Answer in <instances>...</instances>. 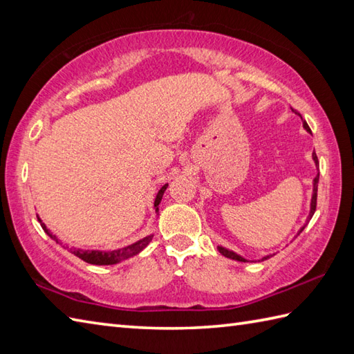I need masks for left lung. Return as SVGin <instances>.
<instances>
[{"label":"left lung","mask_w":354,"mask_h":354,"mask_svg":"<svg viewBox=\"0 0 354 354\" xmlns=\"http://www.w3.org/2000/svg\"><path fill=\"white\" fill-rule=\"evenodd\" d=\"M293 111V109H292ZM299 117H301V114H298ZM301 120H303V117H301ZM303 126H304V129L307 131V132H310V127H309V124H307L306 122H303ZM312 158H313V161H315V164H317V167L319 165V162H318V156H317V153H312ZM318 181H319V171H318V175L315 176V179H313V194H312V201H310V213H309V217H307V222H309L310 219H312V216H313V213H315V209H317V192H318ZM306 227V225H304ZM304 227H301V230L298 231V234L297 236H299V232H301L303 230H304ZM217 250H219V252L222 254V255H225V257H228V259H232V260H237V261H248L246 259H243L242 255H239V254H236V252H232V251H230V250H227V248H222V246H217ZM269 257H272V255H265V257H263L261 260H268Z\"/></svg>","instance_id":"left-lung-1"}]
</instances>
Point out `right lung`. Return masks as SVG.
Masks as SVG:
<instances>
[{"mask_svg":"<svg viewBox=\"0 0 354 354\" xmlns=\"http://www.w3.org/2000/svg\"><path fill=\"white\" fill-rule=\"evenodd\" d=\"M167 185L169 184L162 185L161 190L158 192V194H156L155 204H153L156 213H158V205H160V202L162 199V194H164L165 189H167ZM37 221L41 222L42 230L47 232V234L53 240H56V242L59 243V239L56 236L51 234L50 230L45 227V223H42V221L39 219V216H37ZM152 237H153V234H150V236H147L145 239L138 240V242H135V243L126 246V248H120V250H115V251H84V250H76V248H71L70 251L74 255H76V257L82 259V260L86 261V263H91V265H100V266L102 265H115V263H120L122 260H126V259L132 257V255H137L138 252H141L150 243V240H152ZM66 248H68V246H66Z\"/></svg>","mask_w":354,"mask_h":354,"instance_id":"add662e5","label":"right lung"}]
</instances>
